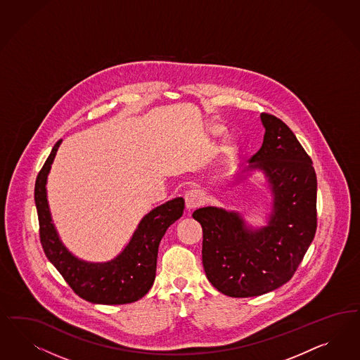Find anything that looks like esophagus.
<instances>
[{"mask_svg": "<svg viewBox=\"0 0 360 360\" xmlns=\"http://www.w3.org/2000/svg\"><path fill=\"white\" fill-rule=\"evenodd\" d=\"M204 201H205V198L198 189H192L186 193V207L188 210L201 207L204 204Z\"/></svg>", "mask_w": 360, "mask_h": 360, "instance_id": "1", "label": "esophagus"}]
</instances>
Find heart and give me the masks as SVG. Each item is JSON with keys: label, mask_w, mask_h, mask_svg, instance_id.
Segmentation results:
<instances>
[{"label": "heart", "mask_w": 360, "mask_h": 360, "mask_svg": "<svg viewBox=\"0 0 360 360\" xmlns=\"http://www.w3.org/2000/svg\"><path fill=\"white\" fill-rule=\"evenodd\" d=\"M224 132V128L221 127V126H213L212 127V134L213 135H221ZM234 141L232 139L225 140V143H224V146H222V151L224 153H226V155H231L233 151H234Z\"/></svg>", "instance_id": "1"}]
</instances>
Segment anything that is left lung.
<instances>
[{"mask_svg": "<svg viewBox=\"0 0 360 360\" xmlns=\"http://www.w3.org/2000/svg\"><path fill=\"white\" fill-rule=\"evenodd\" d=\"M262 147L233 179L259 171L271 195L267 225H248L241 213L217 207L193 212L202 226V265L209 282L234 298L276 290L290 281L316 231V174L313 162L281 119L261 114Z\"/></svg>", "mask_w": 360, "mask_h": 360, "instance_id": "obj_1", "label": "left lung"}]
</instances>
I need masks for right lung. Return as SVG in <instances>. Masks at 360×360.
<instances>
[{"instance_id": "1", "label": "right lung", "mask_w": 360, "mask_h": 360, "mask_svg": "<svg viewBox=\"0 0 360 360\" xmlns=\"http://www.w3.org/2000/svg\"><path fill=\"white\" fill-rule=\"evenodd\" d=\"M60 143L62 140L56 143L35 180V207L44 252L70 288L83 300L98 304L139 301L153 285L159 244L167 229L183 216L184 198L169 200L148 212L115 258L107 262L81 259L60 241L47 201V176Z\"/></svg>"}]
</instances>
